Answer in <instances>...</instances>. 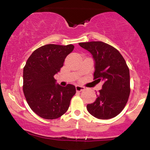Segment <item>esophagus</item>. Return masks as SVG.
I'll use <instances>...</instances> for the list:
<instances>
[{
    "instance_id": "1",
    "label": "esophagus",
    "mask_w": 150,
    "mask_h": 150,
    "mask_svg": "<svg viewBox=\"0 0 150 150\" xmlns=\"http://www.w3.org/2000/svg\"><path fill=\"white\" fill-rule=\"evenodd\" d=\"M76 90L77 92H81V91H83L85 90V87H83V86H81L76 85Z\"/></svg>"
}]
</instances>
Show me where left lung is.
<instances>
[{
	"mask_svg": "<svg viewBox=\"0 0 150 150\" xmlns=\"http://www.w3.org/2000/svg\"><path fill=\"white\" fill-rule=\"evenodd\" d=\"M79 44L92 54L95 60L94 79L103 82L96 100L87 105V110L100 119L115 117L124 110L131 91L129 69L126 61L115 47L104 42Z\"/></svg>",
	"mask_w": 150,
	"mask_h": 150,
	"instance_id": "1",
	"label": "left lung"
}]
</instances>
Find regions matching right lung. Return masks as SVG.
Here are the masks:
<instances>
[{
	"label": "right lung",
	"mask_w": 150,
	"mask_h": 150,
	"mask_svg": "<svg viewBox=\"0 0 150 150\" xmlns=\"http://www.w3.org/2000/svg\"><path fill=\"white\" fill-rule=\"evenodd\" d=\"M74 46L47 44L34 50L23 70V92L30 108L43 119H55L68 110L76 93L74 85L56 84L54 76Z\"/></svg>",
	"instance_id": "add662e5"
}]
</instances>
